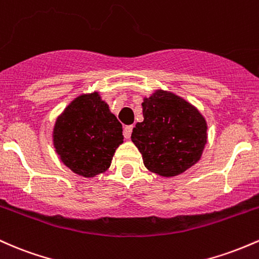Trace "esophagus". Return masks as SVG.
<instances>
[{
    "label": "esophagus",
    "instance_id": "34e87169",
    "mask_svg": "<svg viewBox=\"0 0 259 259\" xmlns=\"http://www.w3.org/2000/svg\"><path fill=\"white\" fill-rule=\"evenodd\" d=\"M132 130H133V126H126L123 128V136L126 139H130L131 138V135H132Z\"/></svg>",
    "mask_w": 259,
    "mask_h": 259
}]
</instances>
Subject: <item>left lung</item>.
Listing matches in <instances>:
<instances>
[{"mask_svg":"<svg viewBox=\"0 0 259 259\" xmlns=\"http://www.w3.org/2000/svg\"><path fill=\"white\" fill-rule=\"evenodd\" d=\"M142 109L144 120L137 122L131 139L148 170L172 177L199 161L207 144L208 126L196 106L158 89L143 99Z\"/></svg>","mask_w":259,"mask_h":259,"instance_id":"1","label":"left lung"}]
</instances>
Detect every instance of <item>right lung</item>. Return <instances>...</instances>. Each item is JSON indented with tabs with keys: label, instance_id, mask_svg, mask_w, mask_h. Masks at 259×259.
<instances>
[{
	"label": "right lung",
	"instance_id": "add662e5",
	"mask_svg": "<svg viewBox=\"0 0 259 259\" xmlns=\"http://www.w3.org/2000/svg\"><path fill=\"white\" fill-rule=\"evenodd\" d=\"M52 142L60 160L89 179L110 167L116 149L123 143L122 124L99 92L82 94L56 118Z\"/></svg>",
	"mask_w": 259,
	"mask_h": 259
}]
</instances>
